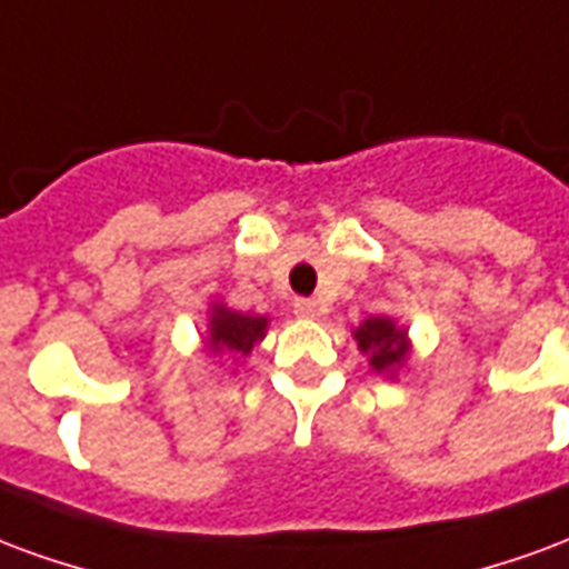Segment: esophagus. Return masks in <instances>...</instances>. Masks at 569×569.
<instances>
[{
  "label": "esophagus",
  "mask_w": 569,
  "mask_h": 569,
  "mask_svg": "<svg viewBox=\"0 0 569 569\" xmlns=\"http://www.w3.org/2000/svg\"><path fill=\"white\" fill-rule=\"evenodd\" d=\"M293 312L300 315V318H318V315H321V306H318L315 300L300 297V300H293Z\"/></svg>",
  "instance_id": "esophagus-1"
}]
</instances>
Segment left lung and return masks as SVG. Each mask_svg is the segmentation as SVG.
<instances>
[{
    "instance_id": "8db88e82",
    "label": "left lung",
    "mask_w": 569,
    "mask_h": 569,
    "mask_svg": "<svg viewBox=\"0 0 569 569\" xmlns=\"http://www.w3.org/2000/svg\"><path fill=\"white\" fill-rule=\"evenodd\" d=\"M358 348L363 355H370V363L376 372L393 370L406 360V330L393 325L391 318H367L363 325L355 330Z\"/></svg>"
}]
</instances>
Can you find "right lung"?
<instances>
[{
    "instance_id": "right-lung-1",
    "label": "right lung",
    "mask_w": 569,
    "mask_h": 569,
    "mask_svg": "<svg viewBox=\"0 0 569 569\" xmlns=\"http://www.w3.org/2000/svg\"><path fill=\"white\" fill-rule=\"evenodd\" d=\"M267 330V318L260 315H239L214 306L211 309V333L209 348L211 351H233V355H251V348L263 339Z\"/></svg>"
}]
</instances>
